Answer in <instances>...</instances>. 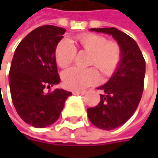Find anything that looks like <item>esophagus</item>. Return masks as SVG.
I'll use <instances>...</instances> for the list:
<instances>
[{"label":"esophagus","mask_w":158,"mask_h":158,"mask_svg":"<svg viewBox=\"0 0 158 158\" xmlns=\"http://www.w3.org/2000/svg\"><path fill=\"white\" fill-rule=\"evenodd\" d=\"M85 93H86L85 90H73V94L75 95H83Z\"/></svg>","instance_id":"34e87169"}]
</instances>
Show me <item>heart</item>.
Returning <instances> with one entry per match:
<instances>
[{
	"instance_id": "heart-1",
	"label": "heart",
	"mask_w": 158,
	"mask_h": 158,
	"mask_svg": "<svg viewBox=\"0 0 158 158\" xmlns=\"http://www.w3.org/2000/svg\"><path fill=\"white\" fill-rule=\"evenodd\" d=\"M78 48L90 54L89 65L96 67L105 77L111 76L118 69L123 56L121 46L116 41H107L100 35L87 33L78 35L75 39ZM77 50L73 44L64 39L55 49V60L58 67L65 69L75 59ZM62 81L69 89H82L100 81V74L95 68L79 69L70 68L62 74Z\"/></svg>"
}]
</instances>
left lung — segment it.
Wrapping results in <instances>:
<instances>
[{
    "instance_id": "8db88e82",
    "label": "left lung",
    "mask_w": 158,
    "mask_h": 158,
    "mask_svg": "<svg viewBox=\"0 0 158 158\" xmlns=\"http://www.w3.org/2000/svg\"><path fill=\"white\" fill-rule=\"evenodd\" d=\"M91 31L111 35L123 51L122 61L104 85L101 102L89 108L88 117L100 129L112 130L125 123L135 113L142 98L145 61L136 42L117 28H91Z\"/></svg>"
}]
</instances>
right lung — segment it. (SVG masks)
I'll return each mask as SVG.
<instances>
[{"instance_id": "add662e5", "label": "right lung", "mask_w": 158, "mask_h": 158, "mask_svg": "<svg viewBox=\"0 0 158 158\" xmlns=\"http://www.w3.org/2000/svg\"><path fill=\"white\" fill-rule=\"evenodd\" d=\"M66 29L43 25L29 33L16 48L9 72L12 101L19 116L28 124L44 128L60 116L71 92L45 89L59 83L55 49Z\"/></svg>"}]
</instances>
